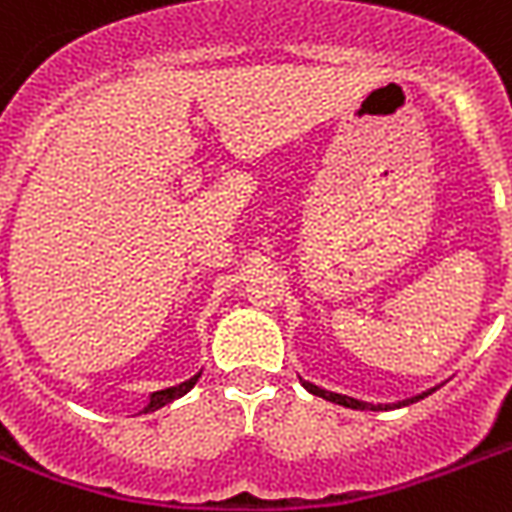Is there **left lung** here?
<instances>
[{
  "instance_id": "obj_1",
  "label": "left lung",
  "mask_w": 512,
  "mask_h": 512,
  "mask_svg": "<svg viewBox=\"0 0 512 512\" xmlns=\"http://www.w3.org/2000/svg\"><path fill=\"white\" fill-rule=\"evenodd\" d=\"M303 386H306L311 395L317 397H325V400H330V403H338V405H346V408H354V411H389V408H400V405H408V403H416V400H421V397L432 395V389L429 392H424V395L419 397H411V400H403V403H395V405H373V403H362V400H354V397H346V395H335V392H327V389H319V386L308 384V381H303Z\"/></svg>"
}]
</instances>
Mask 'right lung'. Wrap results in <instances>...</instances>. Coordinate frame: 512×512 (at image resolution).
Wrapping results in <instances>:
<instances>
[{
	"label": "right lung",
	"instance_id": "obj_1",
	"mask_svg": "<svg viewBox=\"0 0 512 512\" xmlns=\"http://www.w3.org/2000/svg\"><path fill=\"white\" fill-rule=\"evenodd\" d=\"M201 376V373H198ZM198 376H193L190 381H185V384H179V386H169V389H161V392H155V395L150 397V405L144 408V413H150V411H158V408H163V405H169L174 403L177 397L187 395L190 389L195 386V381H198Z\"/></svg>",
	"mask_w": 512,
	"mask_h": 512
}]
</instances>
